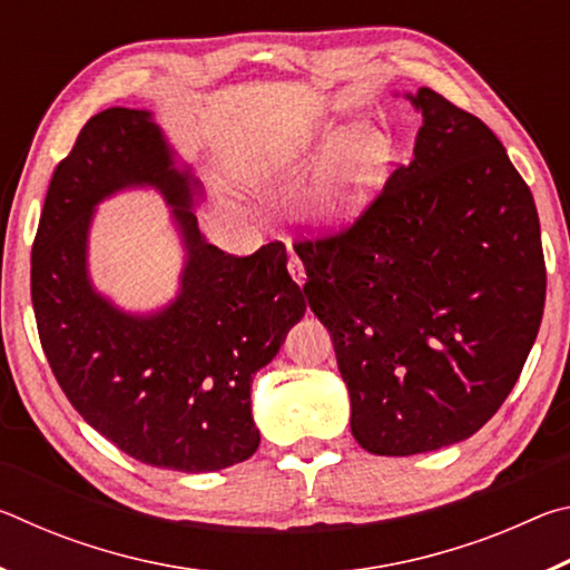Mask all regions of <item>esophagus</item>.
I'll list each match as a JSON object with an SVG mask.
<instances>
[{"instance_id":"esophagus-1","label":"esophagus","mask_w":570,"mask_h":570,"mask_svg":"<svg viewBox=\"0 0 570 570\" xmlns=\"http://www.w3.org/2000/svg\"><path fill=\"white\" fill-rule=\"evenodd\" d=\"M288 274H292V278H294V282H296L298 286H304V282H306V272H304L302 258H298L296 254L288 256Z\"/></svg>"}]
</instances>
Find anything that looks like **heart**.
Instances as JSON below:
<instances>
[{
	"label": "heart",
	"mask_w": 570,
	"mask_h": 570,
	"mask_svg": "<svg viewBox=\"0 0 570 570\" xmlns=\"http://www.w3.org/2000/svg\"><path fill=\"white\" fill-rule=\"evenodd\" d=\"M334 137L336 122H314L256 153L246 166V178L254 186H266L296 176L326 148L302 200L304 220L324 234H342L360 224L380 200L392 173V140L377 125L360 122L346 128L336 141Z\"/></svg>",
	"instance_id": "1"
}]
</instances>
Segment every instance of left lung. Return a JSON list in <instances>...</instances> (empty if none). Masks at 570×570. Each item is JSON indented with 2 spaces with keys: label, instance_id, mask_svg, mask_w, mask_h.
Returning <instances> with one entry per match:
<instances>
[{
  "label": "left lung",
  "instance_id": "8db88e82",
  "mask_svg": "<svg viewBox=\"0 0 570 570\" xmlns=\"http://www.w3.org/2000/svg\"><path fill=\"white\" fill-rule=\"evenodd\" d=\"M404 100L422 115L412 160L346 234L294 246L352 435L392 458L475 435L518 382L546 304L533 193L503 142L435 90Z\"/></svg>",
  "mask_w": 570,
  "mask_h": 570
}]
</instances>
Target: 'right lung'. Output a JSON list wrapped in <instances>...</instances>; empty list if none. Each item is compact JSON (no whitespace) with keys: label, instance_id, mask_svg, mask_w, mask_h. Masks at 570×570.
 Listing matches in <instances>:
<instances>
[{"label":"right lung","instance_id":"add662e5","mask_svg":"<svg viewBox=\"0 0 570 570\" xmlns=\"http://www.w3.org/2000/svg\"><path fill=\"white\" fill-rule=\"evenodd\" d=\"M125 189L159 193L184 250L177 296L150 313L115 305L89 276L97 206ZM200 200L196 170L153 112L110 108L55 168L32 246L37 332L67 400L125 455L178 472L258 450L250 382L306 312L284 244L224 254L198 228Z\"/></svg>","mask_w":570,"mask_h":570}]
</instances>
